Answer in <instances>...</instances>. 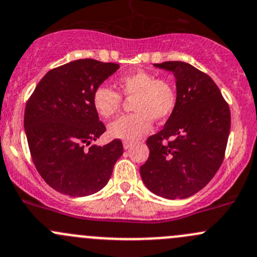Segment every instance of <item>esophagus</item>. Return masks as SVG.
Instances as JSON below:
<instances>
[{"mask_svg":"<svg viewBox=\"0 0 257 257\" xmlns=\"http://www.w3.org/2000/svg\"><path fill=\"white\" fill-rule=\"evenodd\" d=\"M132 146H134V142L123 141V148H125V150H128V148H131Z\"/></svg>","mask_w":257,"mask_h":257,"instance_id":"esophagus-1","label":"esophagus"}]
</instances>
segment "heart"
<instances>
[{
    "mask_svg": "<svg viewBox=\"0 0 257 257\" xmlns=\"http://www.w3.org/2000/svg\"><path fill=\"white\" fill-rule=\"evenodd\" d=\"M116 85L122 96L134 97L132 110L136 112L121 116L110 123L109 134L115 139L136 141L150 131L153 118L165 121L176 109L177 89L167 78H156L150 71L137 70L120 76ZM119 94L106 85L97 86L92 92V106L102 117H111L122 105Z\"/></svg>",
    "mask_w": 257,
    "mask_h": 257,
    "instance_id": "1",
    "label": "heart"
}]
</instances>
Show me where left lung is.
<instances>
[{"instance_id": "8db88e82", "label": "left lung", "mask_w": 257, "mask_h": 257, "mask_svg": "<svg viewBox=\"0 0 257 257\" xmlns=\"http://www.w3.org/2000/svg\"><path fill=\"white\" fill-rule=\"evenodd\" d=\"M155 67L174 74L178 100L163 130L147 139L150 156L140 173L155 194L184 199L207 186L223 163L230 109L213 79L193 65L165 62Z\"/></svg>"}]
</instances>
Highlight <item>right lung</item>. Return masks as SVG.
<instances>
[{"label":"right lung","instance_id":"right-lung-1","mask_svg":"<svg viewBox=\"0 0 257 257\" xmlns=\"http://www.w3.org/2000/svg\"><path fill=\"white\" fill-rule=\"evenodd\" d=\"M120 65L79 59L49 70L28 99L25 130L34 166L53 189L85 197L109 182L122 156L118 139L90 145L105 132L92 106L94 90Z\"/></svg>","mask_w":257,"mask_h":257}]
</instances>
